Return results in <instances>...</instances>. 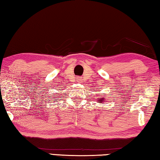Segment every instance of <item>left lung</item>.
<instances>
[{
	"instance_id": "left-lung-1",
	"label": "left lung",
	"mask_w": 160,
	"mask_h": 160,
	"mask_svg": "<svg viewBox=\"0 0 160 160\" xmlns=\"http://www.w3.org/2000/svg\"><path fill=\"white\" fill-rule=\"evenodd\" d=\"M103 100H104V99H103ZM101 102H102V101H101Z\"/></svg>"
}]
</instances>
